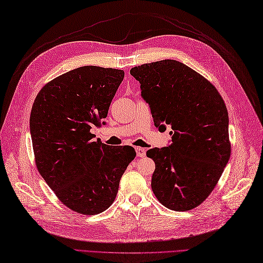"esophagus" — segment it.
<instances>
[{
  "mask_svg": "<svg viewBox=\"0 0 263 263\" xmlns=\"http://www.w3.org/2000/svg\"><path fill=\"white\" fill-rule=\"evenodd\" d=\"M136 154L138 157H144L146 155V149L142 147H136Z\"/></svg>",
  "mask_w": 263,
  "mask_h": 263,
  "instance_id": "1",
  "label": "esophagus"
}]
</instances>
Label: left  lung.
I'll list each match as a JSON object with an SVG mask.
<instances>
[{"instance_id":"obj_1","label":"left lung","mask_w":263,"mask_h":263,"mask_svg":"<svg viewBox=\"0 0 263 263\" xmlns=\"http://www.w3.org/2000/svg\"><path fill=\"white\" fill-rule=\"evenodd\" d=\"M159 130L171 127L168 147L147 151L155 162L152 190L170 210L189 211L206 200L226 167L231 144L227 106L203 76L176 60L130 70Z\"/></svg>"}]
</instances>
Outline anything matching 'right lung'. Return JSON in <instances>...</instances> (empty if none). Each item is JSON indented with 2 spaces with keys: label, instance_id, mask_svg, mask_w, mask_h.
Here are the masks:
<instances>
[{
  "label": "right lung",
  "instance_id": "add662e5",
  "mask_svg": "<svg viewBox=\"0 0 263 263\" xmlns=\"http://www.w3.org/2000/svg\"><path fill=\"white\" fill-rule=\"evenodd\" d=\"M123 70L85 66L43 86L33 102L30 132L37 171L67 208L93 215L109 208L120 178L136 156L132 146L92 142L105 125Z\"/></svg>",
  "mask_w": 263,
  "mask_h": 263
}]
</instances>
